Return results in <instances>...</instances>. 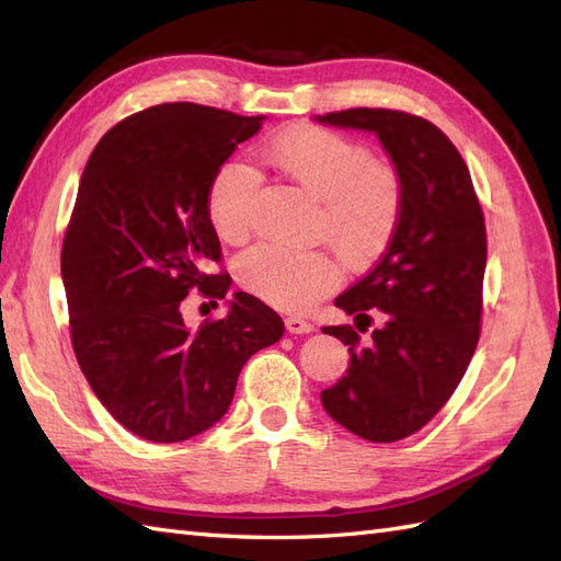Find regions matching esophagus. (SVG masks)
I'll use <instances>...</instances> for the list:
<instances>
[{"mask_svg":"<svg viewBox=\"0 0 561 561\" xmlns=\"http://www.w3.org/2000/svg\"><path fill=\"white\" fill-rule=\"evenodd\" d=\"M284 325H287L291 335H308V332H313V325L299 316H289L287 320H284Z\"/></svg>","mask_w":561,"mask_h":561,"instance_id":"34e87169","label":"esophagus"}]
</instances>
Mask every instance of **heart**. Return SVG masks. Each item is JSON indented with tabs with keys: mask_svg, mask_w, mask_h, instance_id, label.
Instances as JSON below:
<instances>
[{
	"mask_svg": "<svg viewBox=\"0 0 561 561\" xmlns=\"http://www.w3.org/2000/svg\"><path fill=\"white\" fill-rule=\"evenodd\" d=\"M262 159L318 202V229L332 248L359 265L376 257L396 233L402 207L398 173L371 151L330 129H294L272 139ZM260 175L243 161H226L207 190V217L226 243H241L253 229ZM238 277L262 299L306 311L337 279L320 250L260 243L238 257Z\"/></svg>",
	"mask_w": 561,
	"mask_h": 561,
	"instance_id": "heart-1",
	"label": "heart"
}]
</instances>
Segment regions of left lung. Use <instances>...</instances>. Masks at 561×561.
I'll list each match as a JSON object with an SVG mask.
<instances>
[{
	"instance_id": "1",
	"label": "left lung",
	"mask_w": 561,
	"mask_h": 561,
	"mask_svg": "<svg viewBox=\"0 0 561 561\" xmlns=\"http://www.w3.org/2000/svg\"><path fill=\"white\" fill-rule=\"evenodd\" d=\"M316 121L376 135L400 178V219L383 257L335 299L354 328H323L350 347V368L320 392L325 412L347 432L390 444L444 408L478 347L482 207L458 149L424 117L352 108ZM368 327L373 335L362 341Z\"/></svg>"
}]
</instances>
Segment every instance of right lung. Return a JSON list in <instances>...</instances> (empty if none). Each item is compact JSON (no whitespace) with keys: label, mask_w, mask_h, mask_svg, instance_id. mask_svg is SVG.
I'll use <instances>...</instances> for the list:
<instances>
[{"label":"right lung","mask_w":561,"mask_h":561,"mask_svg":"<svg viewBox=\"0 0 561 561\" xmlns=\"http://www.w3.org/2000/svg\"><path fill=\"white\" fill-rule=\"evenodd\" d=\"M262 121L161 103L105 133L83 169L62 245L71 347L103 408L153 444L217 424L243 364L284 332L245 291L197 330L181 311L195 287L211 299L231 287L229 274L205 272L221 257L207 190Z\"/></svg>","instance_id":"obj_1"}]
</instances>
